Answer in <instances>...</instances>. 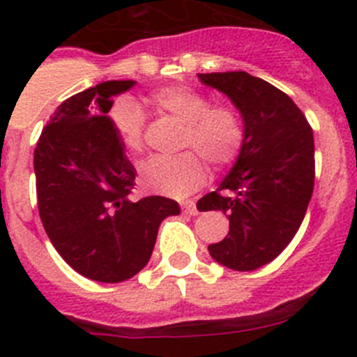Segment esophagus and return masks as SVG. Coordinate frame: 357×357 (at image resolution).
Segmentation results:
<instances>
[{"label":"esophagus","mask_w":357,"mask_h":357,"mask_svg":"<svg viewBox=\"0 0 357 357\" xmlns=\"http://www.w3.org/2000/svg\"><path fill=\"white\" fill-rule=\"evenodd\" d=\"M182 211H184L185 214H191V216H197V214H198L197 204H195L193 200L184 202V204H182Z\"/></svg>","instance_id":"esophagus-1"}]
</instances>
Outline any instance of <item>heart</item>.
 Instances as JSON below:
<instances>
[{
	"mask_svg": "<svg viewBox=\"0 0 357 357\" xmlns=\"http://www.w3.org/2000/svg\"><path fill=\"white\" fill-rule=\"evenodd\" d=\"M148 102L160 114L184 123L178 146L195 150L146 160L139 168V181L148 191L175 197L188 195L206 181L207 166L201 155L214 166H227L239 155L245 141V125L232 105H211L207 94L184 85L153 91ZM109 121L128 153L137 155L143 151L144 118L139 107L130 100H119L110 107Z\"/></svg>",
	"mask_w": 357,
	"mask_h": 357,
	"instance_id": "b5f03b06",
	"label": "heart"
}]
</instances>
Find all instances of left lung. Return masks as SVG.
Wrapping results in <instances>:
<instances>
[{
    "label": "left lung",
    "mask_w": 357,
    "mask_h": 357,
    "mask_svg": "<svg viewBox=\"0 0 357 357\" xmlns=\"http://www.w3.org/2000/svg\"><path fill=\"white\" fill-rule=\"evenodd\" d=\"M243 118L245 141L234 166L198 211L229 214V234L209 245L216 263L252 272L273 261L296 234L314 185L313 130L291 98L245 71L200 73Z\"/></svg>",
    "instance_id": "8db88e82"
}]
</instances>
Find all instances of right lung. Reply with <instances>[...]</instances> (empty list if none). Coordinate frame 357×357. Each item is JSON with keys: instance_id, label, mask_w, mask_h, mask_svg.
Segmentation results:
<instances>
[{"instance_id": "obj_1", "label": "right lung", "mask_w": 357, "mask_h": 357, "mask_svg": "<svg viewBox=\"0 0 357 357\" xmlns=\"http://www.w3.org/2000/svg\"><path fill=\"white\" fill-rule=\"evenodd\" d=\"M134 80H110L56 107L33 153L37 204L44 230L69 266L98 282L139 273L155 247L172 198L130 200L135 168L109 121L112 98Z\"/></svg>"}]
</instances>
